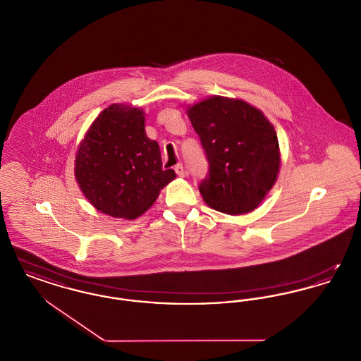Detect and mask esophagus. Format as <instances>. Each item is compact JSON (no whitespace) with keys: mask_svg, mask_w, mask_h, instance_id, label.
I'll return each instance as SVG.
<instances>
[{"mask_svg":"<svg viewBox=\"0 0 361 361\" xmlns=\"http://www.w3.org/2000/svg\"><path fill=\"white\" fill-rule=\"evenodd\" d=\"M174 172L177 173L178 177H185V174H187V171H185V168H184L183 164L176 165V166H174Z\"/></svg>","mask_w":361,"mask_h":361,"instance_id":"1","label":"esophagus"}]
</instances>
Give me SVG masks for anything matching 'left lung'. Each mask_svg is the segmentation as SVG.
I'll list each match as a JSON object with an SVG mask.
<instances>
[{
  "label": "left lung",
  "instance_id": "8db88e82",
  "mask_svg": "<svg viewBox=\"0 0 361 361\" xmlns=\"http://www.w3.org/2000/svg\"><path fill=\"white\" fill-rule=\"evenodd\" d=\"M187 115L209 165L199 187L207 206L228 215L256 209L280 171L274 124L256 106L224 96L190 105Z\"/></svg>",
  "mask_w": 361,
  "mask_h": 361
}]
</instances>
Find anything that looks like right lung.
<instances>
[{
    "instance_id": "add662e5",
    "label": "right lung",
    "mask_w": 361,
    "mask_h": 361,
    "mask_svg": "<svg viewBox=\"0 0 361 361\" xmlns=\"http://www.w3.org/2000/svg\"><path fill=\"white\" fill-rule=\"evenodd\" d=\"M143 109L112 104L90 124L74 161L77 184L89 203L114 218L137 219L176 178L162 169L158 143L145 131Z\"/></svg>"
}]
</instances>
